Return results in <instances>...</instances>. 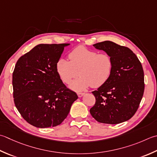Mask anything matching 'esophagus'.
<instances>
[{"instance_id":"1","label":"esophagus","mask_w":157,"mask_h":157,"mask_svg":"<svg viewBox=\"0 0 157 157\" xmlns=\"http://www.w3.org/2000/svg\"><path fill=\"white\" fill-rule=\"evenodd\" d=\"M77 94H78V96L79 97H83L85 94V93H78Z\"/></svg>"}]
</instances>
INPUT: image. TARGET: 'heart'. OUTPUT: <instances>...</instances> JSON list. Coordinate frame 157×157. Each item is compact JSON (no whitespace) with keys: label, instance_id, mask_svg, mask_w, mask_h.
Instances as JSON below:
<instances>
[{"label":"heart","instance_id":"obj_1","mask_svg":"<svg viewBox=\"0 0 157 157\" xmlns=\"http://www.w3.org/2000/svg\"><path fill=\"white\" fill-rule=\"evenodd\" d=\"M69 61L63 58L57 60L56 70L62 81L69 84L75 91L84 90L90 86L100 87L108 80L113 69V60L107 53H99L84 46H78L69 52ZM79 72H78V71Z\"/></svg>","mask_w":157,"mask_h":157}]
</instances>
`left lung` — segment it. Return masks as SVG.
<instances>
[{
	"instance_id": "8db88e82",
	"label": "left lung",
	"mask_w": 157,
	"mask_h": 157,
	"mask_svg": "<svg viewBox=\"0 0 157 157\" xmlns=\"http://www.w3.org/2000/svg\"><path fill=\"white\" fill-rule=\"evenodd\" d=\"M110 55L113 69L109 78L97 90L90 109L92 116L101 123L116 124L129 120L139 107L144 92L142 65L129 48L110 41L93 45Z\"/></svg>"
}]
</instances>
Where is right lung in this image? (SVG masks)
<instances>
[{
    "label": "right lung",
    "mask_w": 157,
    "mask_h": 157,
    "mask_svg": "<svg viewBox=\"0 0 157 157\" xmlns=\"http://www.w3.org/2000/svg\"><path fill=\"white\" fill-rule=\"evenodd\" d=\"M69 44H39L21 56L13 73L15 107L25 121L38 128L56 127L68 116L78 95L66 87L56 70Z\"/></svg>",
    "instance_id": "right-lung-1"
}]
</instances>
